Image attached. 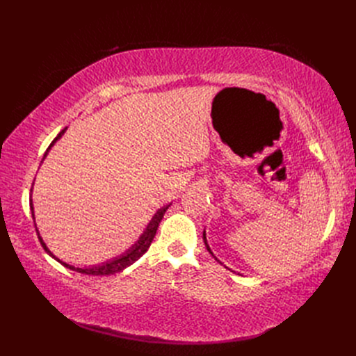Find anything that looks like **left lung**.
<instances>
[{
  "mask_svg": "<svg viewBox=\"0 0 356 356\" xmlns=\"http://www.w3.org/2000/svg\"><path fill=\"white\" fill-rule=\"evenodd\" d=\"M203 241H204V245H207V250H208V251H209V252H211V254H212V257H213V258H215V259H216V261H218V263H219V264H222V263H220V261H219V259H218V258H216V257H215V255H213V252H212V250H211V248H209V245H208V241H207V234H204V232H203Z\"/></svg>",
  "mask_w": 356,
  "mask_h": 356,
  "instance_id": "1",
  "label": "left lung"
}]
</instances>
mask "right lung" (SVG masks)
I'll use <instances>...</instances> for the list:
<instances>
[{
	"label": "right lung",
	"mask_w": 356,
	"mask_h": 356,
	"mask_svg": "<svg viewBox=\"0 0 356 356\" xmlns=\"http://www.w3.org/2000/svg\"><path fill=\"white\" fill-rule=\"evenodd\" d=\"M66 128H67V127H66ZM66 128H63V129L60 131V133L58 134V137H56V138L51 141V144H50L49 148L46 149V153H44V156H43V159L47 156L49 149L54 145V143L58 141V140L65 134ZM168 207H170V204H167V207L159 209V212L153 216L152 222L148 223V227H147V229L144 231V234L140 236V239H138V241L136 242V244H134L133 247H131L125 254H122V255L114 258L112 261H108V263H104V264H101V266H93V267H88V268H78V267L69 266V264L63 263V261H60L58 257H54V255L51 254V251H49V248L46 247V244L43 242V239H42V236H40V234H39V229H37V227H35V223H34V227H35L37 235H39V239H40V242H42L43 248L46 250V252H47L50 257H53L56 261H59V263H60L62 266H65L66 268L73 270V271H78V273H81V274H88V275H111V274L120 273V271H122L124 268L129 267L133 263H136V261L149 248V245H152V242H153V239H154V236H156V232H157V229H159L160 222H161V219H163L165 211L168 209ZM30 209H31V216L34 218L33 202H30Z\"/></svg>",
	"instance_id": "add662e5"
}]
</instances>
